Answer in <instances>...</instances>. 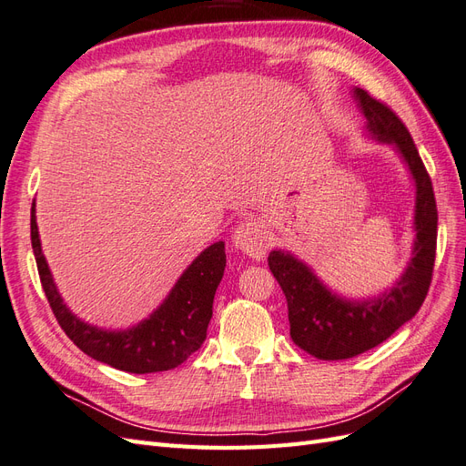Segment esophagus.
Instances as JSON below:
<instances>
[{"mask_svg":"<svg viewBox=\"0 0 466 466\" xmlns=\"http://www.w3.org/2000/svg\"><path fill=\"white\" fill-rule=\"evenodd\" d=\"M232 242L238 249L254 259H261L269 248V238L266 230V222L259 218H248L236 226L232 234Z\"/></svg>","mask_w":466,"mask_h":466,"instance_id":"34e87169","label":"esophagus"}]
</instances>
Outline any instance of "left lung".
I'll use <instances>...</instances> for the list:
<instances>
[{
  "mask_svg": "<svg viewBox=\"0 0 466 466\" xmlns=\"http://www.w3.org/2000/svg\"><path fill=\"white\" fill-rule=\"evenodd\" d=\"M366 131L396 147L415 181L413 258L390 291L370 301H349L330 293L303 261L273 249L268 266L288 299L289 332L297 347L320 360H344L378 347L408 323L423 305L433 278L437 249V205L431 177L408 127L390 106L354 88Z\"/></svg>",
  "mask_w": 466,
  "mask_h": 466,
  "instance_id": "1",
  "label": "left lung"
}]
</instances>
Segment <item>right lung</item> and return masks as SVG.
<instances>
[{"instance_id": "obj_1", "label": "right lung", "mask_w": 466, "mask_h": 466, "mask_svg": "<svg viewBox=\"0 0 466 466\" xmlns=\"http://www.w3.org/2000/svg\"><path fill=\"white\" fill-rule=\"evenodd\" d=\"M31 246L43 291L66 337L94 360L131 374H151L177 368L200 349L212 317V301L224 276V242L208 246L190 264L167 299L149 319L127 330H104L68 311L58 295L51 269L41 252V240L31 208Z\"/></svg>"}]
</instances>
